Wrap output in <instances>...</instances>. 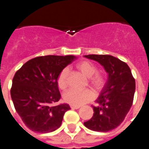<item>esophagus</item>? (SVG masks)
<instances>
[{"mask_svg":"<svg viewBox=\"0 0 149 149\" xmlns=\"http://www.w3.org/2000/svg\"><path fill=\"white\" fill-rule=\"evenodd\" d=\"M70 108H71V109H78L80 108V106H74V105H70Z\"/></svg>","mask_w":149,"mask_h":149,"instance_id":"1","label":"esophagus"}]
</instances>
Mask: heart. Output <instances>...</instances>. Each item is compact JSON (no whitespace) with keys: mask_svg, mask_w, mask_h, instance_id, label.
Wrapping results in <instances>:
<instances>
[{"mask_svg":"<svg viewBox=\"0 0 149 149\" xmlns=\"http://www.w3.org/2000/svg\"><path fill=\"white\" fill-rule=\"evenodd\" d=\"M76 68L84 76L89 78V82L96 90H99L105 84L106 78L103 74L97 73V67L90 61L83 60L76 64ZM69 71L68 68H63L59 73L56 79L58 87L62 90H65L68 85ZM64 101L74 106H81L92 101L93 94L90 90H79L71 89L67 91L63 95Z\"/></svg>","mask_w":149,"mask_h":149,"instance_id":"1","label":"heart"}]
</instances>
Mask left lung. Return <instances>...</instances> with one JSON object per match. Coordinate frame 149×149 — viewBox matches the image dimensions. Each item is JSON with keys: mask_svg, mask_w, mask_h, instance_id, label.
Returning a JSON list of instances; mask_svg holds the SVG:
<instances>
[{"mask_svg": "<svg viewBox=\"0 0 149 149\" xmlns=\"http://www.w3.org/2000/svg\"><path fill=\"white\" fill-rule=\"evenodd\" d=\"M86 58L103 65L109 78L93 107V115L84 126L90 130L107 132L124 120L131 108L135 91V79L126 62L111 55L90 54Z\"/></svg>", "mask_w": 149, "mask_h": 149, "instance_id": "1", "label": "left lung"}]
</instances>
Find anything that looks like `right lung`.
Wrapping results in <instances>:
<instances>
[{"label":"right lung","mask_w":149,"mask_h":149,"mask_svg":"<svg viewBox=\"0 0 149 149\" xmlns=\"http://www.w3.org/2000/svg\"><path fill=\"white\" fill-rule=\"evenodd\" d=\"M74 56H42L31 59L15 73L11 97L22 120L31 131L48 133L62 124L68 104L55 105L61 98L56 79Z\"/></svg>","instance_id":"add662e5"}]
</instances>
